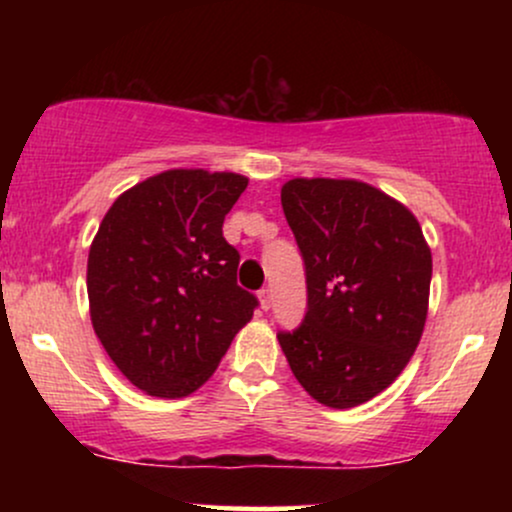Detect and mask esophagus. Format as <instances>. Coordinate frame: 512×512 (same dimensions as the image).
<instances>
[{
  "label": "esophagus",
  "instance_id": "esophagus-1",
  "mask_svg": "<svg viewBox=\"0 0 512 512\" xmlns=\"http://www.w3.org/2000/svg\"><path fill=\"white\" fill-rule=\"evenodd\" d=\"M257 298H260V308L269 310V305H272V293H269V289H262L260 296H257Z\"/></svg>",
  "mask_w": 512,
  "mask_h": 512
}]
</instances>
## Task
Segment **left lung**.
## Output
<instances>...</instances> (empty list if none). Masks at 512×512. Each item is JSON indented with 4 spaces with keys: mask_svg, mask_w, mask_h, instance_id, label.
<instances>
[{
    "mask_svg": "<svg viewBox=\"0 0 512 512\" xmlns=\"http://www.w3.org/2000/svg\"><path fill=\"white\" fill-rule=\"evenodd\" d=\"M281 207L305 260L308 313L279 344L298 383L332 409L390 387L424 334L431 248L416 216L351 178H293Z\"/></svg>",
    "mask_w": 512,
    "mask_h": 512,
    "instance_id": "8db88e82",
    "label": "left lung"
}]
</instances>
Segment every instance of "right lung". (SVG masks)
I'll list each match as a JSON object with an SVG mask.
<instances>
[{"mask_svg": "<svg viewBox=\"0 0 512 512\" xmlns=\"http://www.w3.org/2000/svg\"><path fill=\"white\" fill-rule=\"evenodd\" d=\"M245 187L228 170H163L122 192L93 236V332L146 395H192L252 320L257 301L236 284L240 255L221 231Z\"/></svg>", "mask_w": 512, "mask_h": 512, "instance_id": "obj_1", "label": "right lung"}]
</instances>
